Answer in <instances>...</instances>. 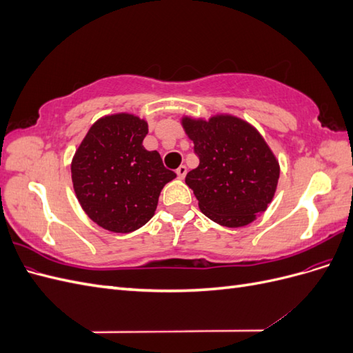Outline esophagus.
Segmentation results:
<instances>
[{
    "instance_id": "obj_1",
    "label": "esophagus",
    "mask_w": 353,
    "mask_h": 353,
    "mask_svg": "<svg viewBox=\"0 0 353 353\" xmlns=\"http://www.w3.org/2000/svg\"><path fill=\"white\" fill-rule=\"evenodd\" d=\"M176 175H178V178H179V179H184V178H185V175H187V166L181 165V166L176 169Z\"/></svg>"
}]
</instances>
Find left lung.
Instances as JSON below:
<instances>
[{
  "label": "left lung",
  "mask_w": 353,
  "mask_h": 353,
  "mask_svg": "<svg viewBox=\"0 0 353 353\" xmlns=\"http://www.w3.org/2000/svg\"><path fill=\"white\" fill-rule=\"evenodd\" d=\"M185 134L200 159L185 184L199 208L222 227L249 225L268 209L280 178V163L261 132L234 114L209 119L181 117Z\"/></svg>",
  "instance_id": "1"
}]
</instances>
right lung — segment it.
<instances>
[{"label": "right lung", "instance_id": "add662e5", "mask_svg": "<svg viewBox=\"0 0 353 353\" xmlns=\"http://www.w3.org/2000/svg\"><path fill=\"white\" fill-rule=\"evenodd\" d=\"M147 121L134 113L95 121L73 154L72 183L81 208L101 228L126 234L150 221L160 191L175 179L143 140Z\"/></svg>", "mask_w": 353, "mask_h": 353}]
</instances>
